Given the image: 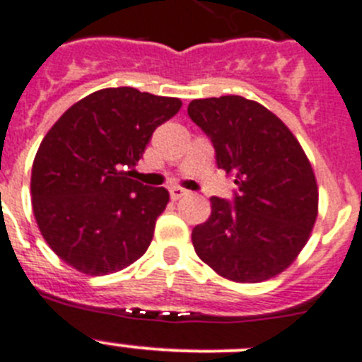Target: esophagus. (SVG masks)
Returning <instances> with one entry per match:
<instances>
[{"label": "esophagus", "mask_w": 362, "mask_h": 362, "mask_svg": "<svg viewBox=\"0 0 362 362\" xmlns=\"http://www.w3.org/2000/svg\"><path fill=\"white\" fill-rule=\"evenodd\" d=\"M185 195H188V190H185V188H181V187H172L170 188V197L172 199H181V197H185Z\"/></svg>", "instance_id": "obj_1"}]
</instances>
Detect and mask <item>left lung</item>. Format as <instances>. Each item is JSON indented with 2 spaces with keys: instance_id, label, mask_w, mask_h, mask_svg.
<instances>
[{
  "instance_id": "left-lung-1",
  "label": "left lung",
  "mask_w": 362,
  "mask_h": 362,
  "mask_svg": "<svg viewBox=\"0 0 362 362\" xmlns=\"http://www.w3.org/2000/svg\"><path fill=\"white\" fill-rule=\"evenodd\" d=\"M188 116L238 187L233 203L210 199V218L192 231L195 253L226 280L276 276L296 260L317 217L309 158L276 115L238 95L192 100Z\"/></svg>"
}]
</instances>
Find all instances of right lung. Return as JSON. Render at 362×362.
<instances>
[{
    "label": "right lung",
    "instance_id": "obj_1",
    "mask_svg": "<svg viewBox=\"0 0 362 362\" xmlns=\"http://www.w3.org/2000/svg\"><path fill=\"white\" fill-rule=\"evenodd\" d=\"M181 100L107 88L73 104L42 138L32 165V208L46 244L91 276L125 269L147 251L165 188L132 179L156 127Z\"/></svg>",
    "mask_w": 362,
    "mask_h": 362
}]
</instances>
